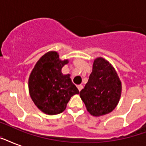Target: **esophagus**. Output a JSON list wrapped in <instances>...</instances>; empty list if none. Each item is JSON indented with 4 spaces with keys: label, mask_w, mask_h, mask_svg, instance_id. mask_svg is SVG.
Masks as SVG:
<instances>
[{
    "label": "esophagus",
    "mask_w": 146,
    "mask_h": 146,
    "mask_svg": "<svg viewBox=\"0 0 146 146\" xmlns=\"http://www.w3.org/2000/svg\"><path fill=\"white\" fill-rule=\"evenodd\" d=\"M77 88H78V89H79V91H81V90H82V88H83V86H82V85H80V86H77Z\"/></svg>",
    "instance_id": "esophagus-1"
}]
</instances>
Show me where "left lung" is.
<instances>
[{
  "label": "left lung",
  "instance_id": "obj_1",
  "mask_svg": "<svg viewBox=\"0 0 146 146\" xmlns=\"http://www.w3.org/2000/svg\"><path fill=\"white\" fill-rule=\"evenodd\" d=\"M122 85L115 69L103 57L95 59L92 72L80 96L88 112L94 117L111 113L117 105Z\"/></svg>",
  "mask_w": 146,
  "mask_h": 146
}]
</instances>
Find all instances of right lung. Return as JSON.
<instances>
[{"mask_svg": "<svg viewBox=\"0 0 146 146\" xmlns=\"http://www.w3.org/2000/svg\"><path fill=\"white\" fill-rule=\"evenodd\" d=\"M68 60L60 59L57 51L44 54L35 64L29 77V92L35 106L43 113L55 115L66 109L70 98L80 92L70 75H64L62 67Z\"/></svg>", "mask_w": 146, "mask_h": 146, "instance_id": "add662e5", "label": "right lung"}]
</instances>
